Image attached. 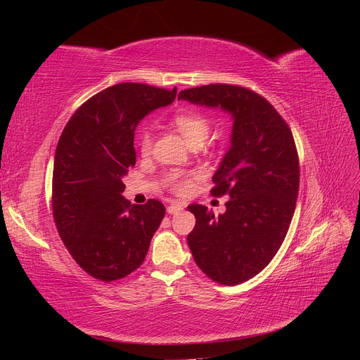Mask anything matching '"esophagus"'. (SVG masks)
I'll list each match as a JSON object with an SVG mask.
<instances>
[{"mask_svg": "<svg viewBox=\"0 0 360 360\" xmlns=\"http://www.w3.org/2000/svg\"><path fill=\"white\" fill-rule=\"evenodd\" d=\"M183 210V204H180L179 201H174L171 202L168 207H167V212L169 214H176V213H180Z\"/></svg>", "mask_w": 360, "mask_h": 360, "instance_id": "34e87169", "label": "esophagus"}]
</instances>
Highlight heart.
Masks as SVG:
<instances>
[{"mask_svg": "<svg viewBox=\"0 0 360 360\" xmlns=\"http://www.w3.org/2000/svg\"><path fill=\"white\" fill-rule=\"evenodd\" d=\"M172 123L180 132V135L188 141L189 146H201L210 134V120L200 111H181L174 115ZM153 147V135L148 130L139 136L141 155L148 156ZM167 186L176 193H186L191 189V180L179 172H171L165 179Z\"/></svg>", "mask_w": 360, "mask_h": 360, "instance_id": "b5f03b06", "label": "heart"}]
</instances>
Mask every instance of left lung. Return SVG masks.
<instances>
[{
  "label": "left lung",
  "mask_w": 360,
  "mask_h": 360,
  "mask_svg": "<svg viewBox=\"0 0 360 360\" xmlns=\"http://www.w3.org/2000/svg\"><path fill=\"white\" fill-rule=\"evenodd\" d=\"M179 99L221 108L233 117L231 146L214 172L213 197L228 195L226 212L214 216L191 204L195 228L188 245L195 263L217 284L254 278L278 252L299 193V156L285 120L263 96L230 84L179 93Z\"/></svg>",
  "instance_id": "1"
}]
</instances>
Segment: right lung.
Listing matches in <instances>:
<instances>
[{
  "label": "right lung",
  "instance_id": "1",
  "mask_svg": "<svg viewBox=\"0 0 360 360\" xmlns=\"http://www.w3.org/2000/svg\"><path fill=\"white\" fill-rule=\"evenodd\" d=\"M177 89L122 82L84 102L64 127L52 174V213L70 255L103 282L136 270L165 207L130 204L123 177L136 162L134 136L151 111L174 102Z\"/></svg>",
  "mask_w": 360,
  "mask_h": 360
}]
</instances>
